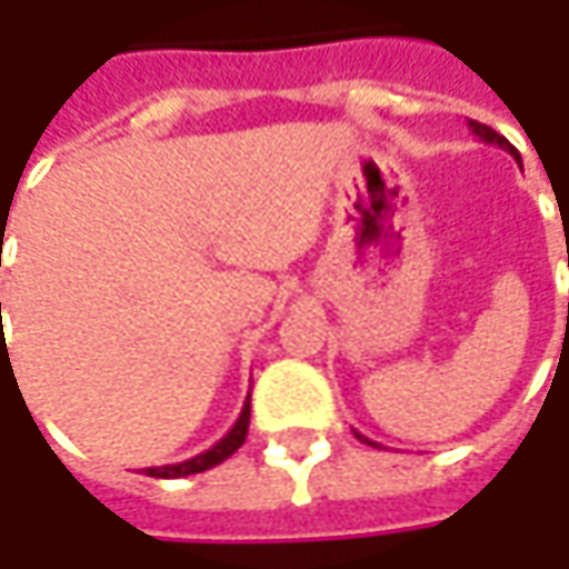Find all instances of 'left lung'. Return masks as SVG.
I'll list each match as a JSON object with an SVG mask.
<instances>
[{"label":"left lung","mask_w":569,"mask_h":569,"mask_svg":"<svg viewBox=\"0 0 569 569\" xmlns=\"http://www.w3.org/2000/svg\"><path fill=\"white\" fill-rule=\"evenodd\" d=\"M469 129H471V132H475V136H478V139H481V142H488V144H500V148H503V151H510V154H513L516 161H519V151H516L513 144L507 142V139H503V136H500V132H493L491 126H485V122H475V120H469ZM519 164H522V161H519ZM358 440H363V443H370V447H377V443H373V440H367V437H363V433H358Z\"/></svg>","instance_id":"left-lung-1"}]
</instances>
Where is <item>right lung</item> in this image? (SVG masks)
Returning <instances> with one entry per match:
<instances>
[{
    "label": "right lung",
    "instance_id": "1",
    "mask_svg": "<svg viewBox=\"0 0 569 569\" xmlns=\"http://www.w3.org/2000/svg\"><path fill=\"white\" fill-rule=\"evenodd\" d=\"M247 430H250V396H247V402H243V408H240L237 425L230 427L228 433H224L214 447L206 449V452H199V456H192V459H187V462H177V466H158V469H144V471H148L151 478H187V475H199V471L214 469V466H221L224 459H230L237 449L243 447Z\"/></svg>",
    "mask_w": 569,
    "mask_h": 569
}]
</instances>
